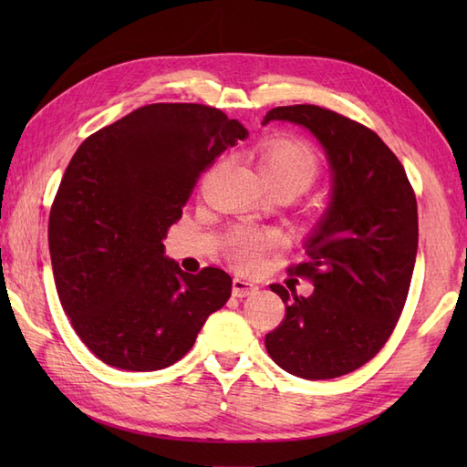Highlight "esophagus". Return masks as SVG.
Instances as JSON below:
<instances>
[{
  "mask_svg": "<svg viewBox=\"0 0 467 467\" xmlns=\"http://www.w3.org/2000/svg\"><path fill=\"white\" fill-rule=\"evenodd\" d=\"M256 291H259V286L251 283L249 279H243V276H234V279H233V295L239 296V299H243V296L254 295Z\"/></svg>",
  "mask_w": 467,
  "mask_h": 467,
  "instance_id": "1",
  "label": "esophagus"
}]
</instances>
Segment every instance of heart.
I'll use <instances>...</instances> for the list:
<instances>
[{
	"mask_svg": "<svg viewBox=\"0 0 467 467\" xmlns=\"http://www.w3.org/2000/svg\"><path fill=\"white\" fill-rule=\"evenodd\" d=\"M261 168L275 188L291 186L303 192L315 184L321 174V164L311 146L271 138L261 148ZM226 253L243 271H253L261 265L263 256L279 246V234L265 228L241 224L226 234Z\"/></svg>",
	"mask_w": 467,
	"mask_h": 467,
	"instance_id": "b5f03b06",
	"label": "heart"
}]
</instances>
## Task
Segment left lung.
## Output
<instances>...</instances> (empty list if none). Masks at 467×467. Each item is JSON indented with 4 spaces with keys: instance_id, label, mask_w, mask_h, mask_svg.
I'll return each mask as SVG.
<instances>
[{
    "instance_id": "left-lung-1",
    "label": "left lung",
    "mask_w": 467,
    "mask_h": 467,
    "mask_svg": "<svg viewBox=\"0 0 467 467\" xmlns=\"http://www.w3.org/2000/svg\"><path fill=\"white\" fill-rule=\"evenodd\" d=\"M301 124L325 148L331 204L289 273L313 295L271 285L286 315L265 347L303 379H333L371 361L398 325L418 254V201L401 162L369 128L313 104L279 106L263 124Z\"/></svg>"
}]
</instances>
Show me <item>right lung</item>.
<instances>
[{"instance_id":"add662e5","label":"right lung","mask_w":467,"mask_h":467,"mask_svg":"<svg viewBox=\"0 0 467 467\" xmlns=\"http://www.w3.org/2000/svg\"><path fill=\"white\" fill-rule=\"evenodd\" d=\"M246 136L218 108L148 104L72 156L49 211V254L59 303L106 365L164 369L228 301L231 276L216 266L184 273L162 241L201 174Z\"/></svg>"}]
</instances>
